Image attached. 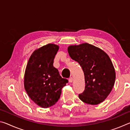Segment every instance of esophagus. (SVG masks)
<instances>
[{"instance_id": "esophagus-1", "label": "esophagus", "mask_w": 130, "mask_h": 130, "mask_svg": "<svg viewBox=\"0 0 130 130\" xmlns=\"http://www.w3.org/2000/svg\"><path fill=\"white\" fill-rule=\"evenodd\" d=\"M73 77H70L69 78V83H72V82H73Z\"/></svg>"}]
</instances>
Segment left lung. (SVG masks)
<instances>
[{"mask_svg": "<svg viewBox=\"0 0 130 130\" xmlns=\"http://www.w3.org/2000/svg\"><path fill=\"white\" fill-rule=\"evenodd\" d=\"M68 50L84 73L85 87L83 93L78 94L80 99L91 105L103 102L112 89L116 77L109 56L99 48L87 43L70 46Z\"/></svg>", "mask_w": 130, "mask_h": 130, "instance_id": "obj_1", "label": "left lung"}]
</instances>
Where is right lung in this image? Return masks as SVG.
Returning a JSON list of instances; mask_svg holds the SVG:
<instances>
[{
	"instance_id": "obj_1",
	"label": "right lung",
	"mask_w": 130,
	"mask_h": 130,
	"mask_svg": "<svg viewBox=\"0 0 130 130\" xmlns=\"http://www.w3.org/2000/svg\"><path fill=\"white\" fill-rule=\"evenodd\" d=\"M58 46L47 44L33 52L25 70L24 85L28 96L42 108L54 105L60 98L61 89L68 83L53 67Z\"/></svg>"
}]
</instances>
